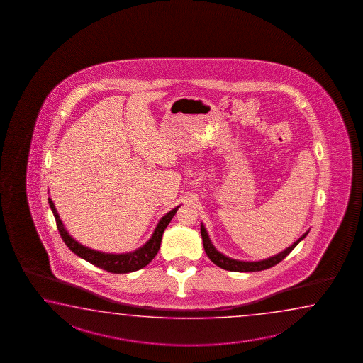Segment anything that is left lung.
<instances>
[{"instance_id": "8db88e82", "label": "left lung", "mask_w": 363, "mask_h": 363, "mask_svg": "<svg viewBox=\"0 0 363 363\" xmlns=\"http://www.w3.org/2000/svg\"><path fill=\"white\" fill-rule=\"evenodd\" d=\"M308 234V231H306V233L302 235L301 238L297 240V241H295L292 245L289 246L287 249H284L283 252L277 254L274 257L263 259V260H259V262H242V260L228 258L226 255H223L222 252H218L215 246H213V244H212L211 239H209L207 230L204 228V225L201 223V235H202L203 246H204V252L207 254V257H208L216 265H218L220 268H222V269L231 272H259L268 269V268H271L273 265L278 264L281 260L286 258L289 252L295 249L297 244H298L301 240L306 238V235Z\"/></svg>"}]
</instances>
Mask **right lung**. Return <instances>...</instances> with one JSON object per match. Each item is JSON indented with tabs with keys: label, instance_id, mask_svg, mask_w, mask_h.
Here are the masks:
<instances>
[{
	"label": "right lung",
	"instance_id": "right-lung-1",
	"mask_svg": "<svg viewBox=\"0 0 363 363\" xmlns=\"http://www.w3.org/2000/svg\"><path fill=\"white\" fill-rule=\"evenodd\" d=\"M50 209L55 215V223L58 231L61 234V238L65 244L68 246V249L71 252H74L76 255H79L80 258L85 259L89 263L101 268L106 272L111 273H130V272L138 271L152 260L156 257V254L159 252L161 245V238L167 228V225L172 221V217L177 213L179 207L172 209L170 212H167L162 218H161L157 226L155 228L154 234L151 236V239L148 240L145 245L138 247L135 252H123V254H111V252H98V250H92L90 247L81 245L79 241L68 234L67 230L63 226L60 215L57 212L53 201L48 198Z\"/></svg>",
	"mask_w": 363,
	"mask_h": 363
}]
</instances>
